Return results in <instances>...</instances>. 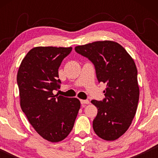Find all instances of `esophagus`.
<instances>
[{
  "instance_id": "esophagus-1",
  "label": "esophagus",
  "mask_w": 158,
  "mask_h": 158,
  "mask_svg": "<svg viewBox=\"0 0 158 158\" xmlns=\"http://www.w3.org/2000/svg\"><path fill=\"white\" fill-rule=\"evenodd\" d=\"M81 104H89V101L88 100H81Z\"/></svg>"
}]
</instances>
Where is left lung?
<instances>
[{"mask_svg": "<svg viewBox=\"0 0 158 158\" xmlns=\"http://www.w3.org/2000/svg\"><path fill=\"white\" fill-rule=\"evenodd\" d=\"M75 50L94 64L99 83L106 84L105 98L91 101L98 109L93 122L95 133L107 141L117 139L131 125L139 101L134 60L122 45L113 41L94 42L75 47Z\"/></svg>", "mask_w": 158, "mask_h": 158, "instance_id": "1", "label": "left lung"}]
</instances>
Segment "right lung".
<instances>
[{
  "instance_id": "obj_1",
  "label": "right lung",
  "mask_w": 158,
  "mask_h": 158,
  "mask_svg": "<svg viewBox=\"0 0 158 158\" xmlns=\"http://www.w3.org/2000/svg\"><path fill=\"white\" fill-rule=\"evenodd\" d=\"M71 51L72 47H34L17 74L21 109L39 135L52 142L68 137L81 108L77 98L53 94L61 83L58 69Z\"/></svg>"
}]
</instances>
